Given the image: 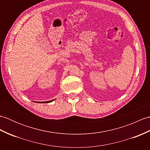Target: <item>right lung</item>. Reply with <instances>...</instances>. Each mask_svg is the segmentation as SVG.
Returning <instances> with one entry per match:
<instances>
[{"instance_id":"add662e5","label":"right lung","mask_w":150,"mask_h":150,"mask_svg":"<svg viewBox=\"0 0 150 150\" xmlns=\"http://www.w3.org/2000/svg\"><path fill=\"white\" fill-rule=\"evenodd\" d=\"M52 101H53V100H50V101H46V102H44V103H50V102H52ZM43 103H44V102H43Z\"/></svg>"}]
</instances>
